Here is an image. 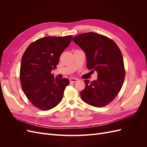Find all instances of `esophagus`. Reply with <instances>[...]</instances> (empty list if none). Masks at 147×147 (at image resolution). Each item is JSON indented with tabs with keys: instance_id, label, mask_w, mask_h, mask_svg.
Here are the masks:
<instances>
[{
	"instance_id": "obj_1",
	"label": "esophagus",
	"mask_w": 147,
	"mask_h": 147,
	"mask_svg": "<svg viewBox=\"0 0 147 147\" xmlns=\"http://www.w3.org/2000/svg\"><path fill=\"white\" fill-rule=\"evenodd\" d=\"M69 80L70 82H72V83H75L78 80V79L76 78H70L69 79Z\"/></svg>"
}]
</instances>
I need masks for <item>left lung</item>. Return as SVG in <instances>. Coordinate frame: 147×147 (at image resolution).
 <instances>
[{
  "mask_svg": "<svg viewBox=\"0 0 147 147\" xmlns=\"http://www.w3.org/2000/svg\"><path fill=\"white\" fill-rule=\"evenodd\" d=\"M73 41L85 53L87 68L97 71L98 77L91 82L84 80L81 98L96 107L106 106L118 94L125 77L121 50L113 40L94 32L79 34Z\"/></svg>",
  "mask_w": 147,
  "mask_h": 147,
  "instance_id": "left-lung-1",
  "label": "left lung"
}]
</instances>
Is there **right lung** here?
<instances>
[{"label":"right lung","mask_w":147,"mask_h":147,"mask_svg":"<svg viewBox=\"0 0 147 147\" xmlns=\"http://www.w3.org/2000/svg\"><path fill=\"white\" fill-rule=\"evenodd\" d=\"M72 39V35L40 38L30 44L22 57L20 72L22 88L30 103L40 110H50L63 99L69 80L55 78L51 71Z\"/></svg>","instance_id":"add662e5"}]
</instances>
